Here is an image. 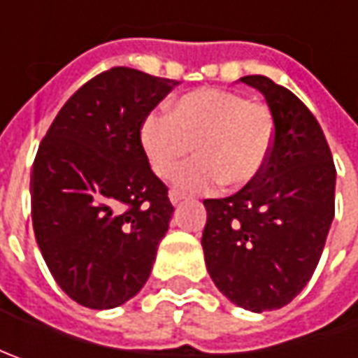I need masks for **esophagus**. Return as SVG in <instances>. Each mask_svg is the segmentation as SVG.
<instances>
[{"label":"esophagus","mask_w":358,"mask_h":358,"mask_svg":"<svg viewBox=\"0 0 358 358\" xmlns=\"http://www.w3.org/2000/svg\"><path fill=\"white\" fill-rule=\"evenodd\" d=\"M183 199H185V195H183V193H179V191H175V189L169 191V201H171L173 205H179Z\"/></svg>","instance_id":"esophagus-1"}]
</instances>
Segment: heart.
Here are the masks:
<instances>
[{"label":"heart","mask_w":358,"mask_h":358,"mask_svg":"<svg viewBox=\"0 0 358 358\" xmlns=\"http://www.w3.org/2000/svg\"><path fill=\"white\" fill-rule=\"evenodd\" d=\"M275 135L267 105L225 90L191 91L171 113L155 109L141 123V145L159 177H171L195 151L197 159L177 175V185L187 191L253 183L267 167Z\"/></svg>","instance_id":"obj_1"}]
</instances>
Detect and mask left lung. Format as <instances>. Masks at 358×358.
Listing matches in <instances>:
<instances>
[{
	"instance_id": "obj_1",
	"label": "left lung",
	"mask_w": 358,
	"mask_h": 358,
	"mask_svg": "<svg viewBox=\"0 0 358 358\" xmlns=\"http://www.w3.org/2000/svg\"><path fill=\"white\" fill-rule=\"evenodd\" d=\"M239 81L265 95L275 119L267 167L235 195L205 199L203 253L217 289L243 309H281L313 277L335 217V163L319 121L265 76Z\"/></svg>"
}]
</instances>
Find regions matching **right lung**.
Instances as JSON below:
<instances>
[{
	"label": "right lung",
	"mask_w": 358,
	"mask_h": 358,
	"mask_svg": "<svg viewBox=\"0 0 358 358\" xmlns=\"http://www.w3.org/2000/svg\"><path fill=\"white\" fill-rule=\"evenodd\" d=\"M175 85L111 67L67 99L39 143L35 239L53 279L83 307H119L151 275L173 205L149 167L141 123Z\"/></svg>",
	"instance_id": "obj_1"
}]
</instances>
